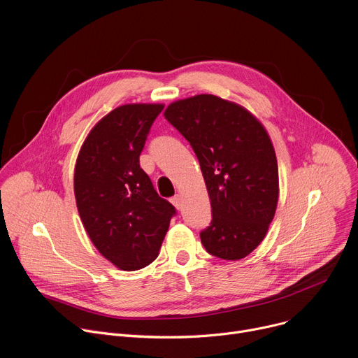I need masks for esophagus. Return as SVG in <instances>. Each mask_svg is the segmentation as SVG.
Here are the masks:
<instances>
[{
    "instance_id": "obj_1",
    "label": "esophagus",
    "mask_w": 358,
    "mask_h": 358,
    "mask_svg": "<svg viewBox=\"0 0 358 358\" xmlns=\"http://www.w3.org/2000/svg\"><path fill=\"white\" fill-rule=\"evenodd\" d=\"M171 203L177 210H181V196H178V194L171 199Z\"/></svg>"
}]
</instances>
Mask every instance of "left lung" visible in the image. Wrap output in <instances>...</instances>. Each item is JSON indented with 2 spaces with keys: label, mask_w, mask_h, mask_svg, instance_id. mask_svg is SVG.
<instances>
[{
  "label": "left lung",
  "mask_w": 358,
  "mask_h": 358,
  "mask_svg": "<svg viewBox=\"0 0 358 358\" xmlns=\"http://www.w3.org/2000/svg\"><path fill=\"white\" fill-rule=\"evenodd\" d=\"M164 117L196 152L211 203V224L200 233L207 252L241 259L268 231L278 203L273 143L244 107L213 94L171 103Z\"/></svg>",
  "instance_id": "obj_1"
}]
</instances>
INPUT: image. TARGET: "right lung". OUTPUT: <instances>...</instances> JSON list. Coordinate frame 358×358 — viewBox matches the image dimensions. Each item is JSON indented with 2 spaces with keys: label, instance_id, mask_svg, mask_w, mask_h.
<instances>
[{
  "label": "right lung",
  "instance_id": "1",
  "mask_svg": "<svg viewBox=\"0 0 358 358\" xmlns=\"http://www.w3.org/2000/svg\"><path fill=\"white\" fill-rule=\"evenodd\" d=\"M162 104H125L94 125L76 162L74 194L84 229L124 271L157 258L176 208L140 167V154Z\"/></svg>",
  "mask_w": 358,
  "mask_h": 358
}]
</instances>
